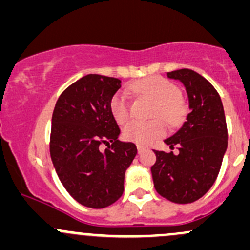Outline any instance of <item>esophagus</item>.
<instances>
[{
	"label": "esophagus",
	"instance_id": "esophagus-1",
	"mask_svg": "<svg viewBox=\"0 0 250 250\" xmlns=\"http://www.w3.org/2000/svg\"><path fill=\"white\" fill-rule=\"evenodd\" d=\"M146 147L144 146H141V144H138V146H137V150H138V152L139 154H141L142 151H144V150H146Z\"/></svg>",
	"mask_w": 250,
	"mask_h": 250
}]
</instances>
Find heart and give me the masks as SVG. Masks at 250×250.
Wrapping results in <instances>:
<instances>
[{
	"instance_id": "obj_1",
	"label": "heart",
	"mask_w": 250,
	"mask_h": 250,
	"mask_svg": "<svg viewBox=\"0 0 250 250\" xmlns=\"http://www.w3.org/2000/svg\"><path fill=\"white\" fill-rule=\"evenodd\" d=\"M130 90L139 98H147L156 103L152 117H161L169 125L175 126L186 115V104L181 98V90L175 83L161 76H152L133 83ZM111 113L115 122L125 124L131 117V104L127 95L123 92L115 93L109 103ZM166 133V125L160 118L150 122H131L124 128L127 141L138 144H149Z\"/></svg>"
}]
</instances>
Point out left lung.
Returning <instances> with one entry per match:
<instances>
[{
	"instance_id": "8db88e82",
	"label": "left lung",
	"mask_w": 250,
	"mask_h": 250,
	"mask_svg": "<svg viewBox=\"0 0 250 250\" xmlns=\"http://www.w3.org/2000/svg\"><path fill=\"white\" fill-rule=\"evenodd\" d=\"M180 80L188 94L186 122L166 143L179 154L154 150L151 167L155 189L176 204H189L206 194L218 176L228 146V127L218 92L205 77L190 69L167 72Z\"/></svg>"
}]
</instances>
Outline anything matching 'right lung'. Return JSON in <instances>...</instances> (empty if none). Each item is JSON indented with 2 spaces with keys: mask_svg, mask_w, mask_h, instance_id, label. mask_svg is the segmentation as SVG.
Masks as SVG:
<instances>
[{
  "mask_svg": "<svg viewBox=\"0 0 250 250\" xmlns=\"http://www.w3.org/2000/svg\"><path fill=\"white\" fill-rule=\"evenodd\" d=\"M120 87L119 79L87 75L61 94L53 109L51 160L69 194L90 208L122 197L125 171L137 155L135 144L118 141L120 128L109 108Z\"/></svg>",
  "mask_w": 250,
  "mask_h": 250,
  "instance_id": "obj_1",
  "label": "right lung"
}]
</instances>
